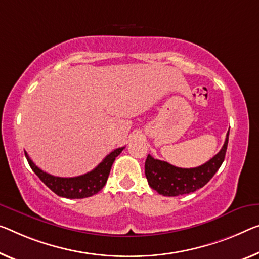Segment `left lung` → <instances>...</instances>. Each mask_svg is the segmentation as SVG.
Here are the masks:
<instances>
[{
  "mask_svg": "<svg viewBox=\"0 0 259 259\" xmlns=\"http://www.w3.org/2000/svg\"><path fill=\"white\" fill-rule=\"evenodd\" d=\"M228 135L229 132L227 133L226 141L220 152L205 164L197 168H178L165 161L156 160L148 154L145 163V174L149 186L157 193L166 197L188 194L202 188L215 175L225 160Z\"/></svg>",
  "mask_w": 259,
  "mask_h": 259,
  "instance_id": "8db88e82",
  "label": "left lung"
}]
</instances>
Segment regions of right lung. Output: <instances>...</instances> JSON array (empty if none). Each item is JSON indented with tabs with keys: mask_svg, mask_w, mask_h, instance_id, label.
<instances>
[{
	"mask_svg": "<svg viewBox=\"0 0 259 259\" xmlns=\"http://www.w3.org/2000/svg\"><path fill=\"white\" fill-rule=\"evenodd\" d=\"M125 147L121 148L114 149L99 164L91 170L90 172H87L84 175L77 177H57L52 176V175L45 172L41 169H39L37 165L34 164L32 160L29 157V155L25 152V157L31 169L34 171V174L40 178V181L45 184L47 188L51 189L55 194L63 198L69 199H82L88 198L99 192L103 188H104L105 183L109 177L111 166H112L114 160L119 154L122 152Z\"/></svg>",
	"mask_w": 259,
	"mask_h": 259,
	"instance_id": "right-lung-1",
	"label": "right lung"
}]
</instances>
